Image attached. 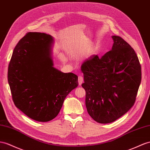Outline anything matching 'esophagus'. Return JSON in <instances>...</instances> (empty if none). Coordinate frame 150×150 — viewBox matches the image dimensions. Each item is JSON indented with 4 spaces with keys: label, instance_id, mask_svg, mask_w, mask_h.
<instances>
[{
    "label": "esophagus",
    "instance_id": "obj_1",
    "mask_svg": "<svg viewBox=\"0 0 150 150\" xmlns=\"http://www.w3.org/2000/svg\"><path fill=\"white\" fill-rule=\"evenodd\" d=\"M78 82H79V84L80 86L82 85V83L83 82V78L82 76H79V79H78Z\"/></svg>",
    "mask_w": 150,
    "mask_h": 150
}]
</instances>
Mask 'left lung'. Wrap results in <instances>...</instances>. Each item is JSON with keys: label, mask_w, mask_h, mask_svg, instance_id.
<instances>
[{"label": "left lung", "mask_w": 150, "mask_h": 150, "mask_svg": "<svg viewBox=\"0 0 150 150\" xmlns=\"http://www.w3.org/2000/svg\"><path fill=\"white\" fill-rule=\"evenodd\" d=\"M112 37V50L101 57L91 56L81 66L87 112L100 124L113 122L132 108L141 81L136 52L122 37Z\"/></svg>", "instance_id": "1"}]
</instances>
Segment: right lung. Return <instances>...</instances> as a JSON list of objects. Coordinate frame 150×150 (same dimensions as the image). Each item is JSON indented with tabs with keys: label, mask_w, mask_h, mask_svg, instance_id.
Here are the masks:
<instances>
[{
	"label": "right lung",
	"mask_w": 150,
	"mask_h": 150,
	"mask_svg": "<svg viewBox=\"0 0 150 150\" xmlns=\"http://www.w3.org/2000/svg\"><path fill=\"white\" fill-rule=\"evenodd\" d=\"M51 35L29 32L14 49L7 79L15 106L38 122L58 115L64 99L78 86V76L54 67Z\"/></svg>",
	"instance_id": "1"
}]
</instances>
